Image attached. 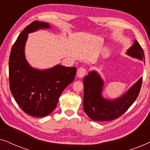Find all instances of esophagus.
<instances>
[{
	"label": "esophagus",
	"mask_w": 150,
	"mask_h": 150,
	"mask_svg": "<svg viewBox=\"0 0 150 150\" xmlns=\"http://www.w3.org/2000/svg\"><path fill=\"white\" fill-rule=\"evenodd\" d=\"M86 73H87V69L84 67H80L77 70V76L79 78L83 77L86 74Z\"/></svg>",
	"instance_id": "esophagus-1"
}]
</instances>
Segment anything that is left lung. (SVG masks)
<instances>
[{
    "label": "left lung",
    "instance_id": "obj_1",
    "mask_svg": "<svg viewBox=\"0 0 150 150\" xmlns=\"http://www.w3.org/2000/svg\"><path fill=\"white\" fill-rule=\"evenodd\" d=\"M129 56L145 59L143 48L137 40L127 50ZM143 78H141L128 91L119 98L106 100L102 96L104 81L96 71H90L83 79V109L90 119L93 121L106 122L115 120L122 116L134 103L140 92Z\"/></svg>",
    "mask_w": 150,
    "mask_h": 150
}]
</instances>
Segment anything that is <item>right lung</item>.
<instances>
[{"mask_svg":"<svg viewBox=\"0 0 150 150\" xmlns=\"http://www.w3.org/2000/svg\"><path fill=\"white\" fill-rule=\"evenodd\" d=\"M50 24L38 20L22 30L11 48L9 60V87L20 107L29 115L42 117L56 108L59 98L74 80L76 68L57 65L46 70L30 67L24 56L28 34Z\"/></svg>","mask_w":150,"mask_h":150,"instance_id":"right-lung-1","label":"right lung"}]
</instances>
